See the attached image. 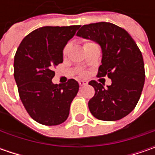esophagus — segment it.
Returning <instances> with one entry per match:
<instances>
[{
	"instance_id": "1",
	"label": "esophagus",
	"mask_w": 155,
	"mask_h": 155,
	"mask_svg": "<svg viewBox=\"0 0 155 155\" xmlns=\"http://www.w3.org/2000/svg\"><path fill=\"white\" fill-rule=\"evenodd\" d=\"M78 83H79V85H80V86H84V85H87V84H88V82H87V81L80 80Z\"/></svg>"
}]
</instances>
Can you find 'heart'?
I'll use <instances>...</instances> for the list:
<instances>
[{
  "label": "heart",
  "mask_w": 155,
  "mask_h": 155,
  "mask_svg": "<svg viewBox=\"0 0 155 155\" xmlns=\"http://www.w3.org/2000/svg\"><path fill=\"white\" fill-rule=\"evenodd\" d=\"M88 44H92V43H91V42H86V43L84 44V45H88ZM69 50H70V44H67V45L64 47V49H63V55H64V56H66V55L68 54ZM80 75L81 76H84V75H85V72L82 71L80 73Z\"/></svg>",
  "instance_id": "heart-1"
}]
</instances>
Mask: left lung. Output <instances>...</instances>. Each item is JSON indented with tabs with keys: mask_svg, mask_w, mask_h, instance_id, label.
<instances>
[{
	"mask_svg": "<svg viewBox=\"0 0 155 155\" xmlns=\"http://www.w3.org/2000/svg\"><path fill=\"white\" fill-rule=\"evenodd\" d=\"M77 36L97 43L102 49L98 77L108 76L112 84L91 81L95 96L89 101L93 116L103 121H116L128 116L140 99L145 83L142 54L129 33L110 22L84 25Z\"/></svg>",
	"mask_w": 155,
	"mask_h": 155,
	"instance_id": "left-lung-1",
	"label": "left lung"
}]
</instances>
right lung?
<instances>
[{
    "label": "right lung",
    "instance_id": "right-lung-1",
    "mask_svg": "<svg viewBox=\"0 0 155 155\" xmlns=\"http://www.w3.org/2000/svg\"><path fill=\"white\" fill-rule=\"evenodd\" d=\"M80 26L43 27L26 36L15 56V79L21 102L34 121L54 126L68 118L79 89L70 79L56 84L53 68L63 63V49Z\"/></svg>",
    "mask_w": 155,
    "mask_h": 155
}]
</instances>
